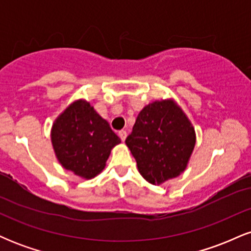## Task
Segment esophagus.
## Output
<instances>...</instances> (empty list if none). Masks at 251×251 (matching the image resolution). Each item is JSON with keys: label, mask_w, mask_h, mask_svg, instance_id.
<instances>
[{"label": "esophagus", "mask_w": 251, "mask_h": 251, "mask_svg": "<svg viewBox=\"0 0 251 251\" xmlns=\"http://www.w3.org/2000/svg\"><path fill=\"white\" fill-rule=\"evenodd\" d=\"M118 134H119V137H120V139L123 140H125L126 139V135H127V133H126V131H124V129H122V131H119L118 132Z\"/></svg>", "instance_id": "obj_1"}]
</instances>
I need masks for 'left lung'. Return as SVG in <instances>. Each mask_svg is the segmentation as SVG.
<instances>
[{"mask_svg": "<svg viewBox=\"0 0 251 251\" xmlns=\"http://www.w3.org/2000/svg\"><path fill=\"white\" fill-rule=\"evenodd\" d=\"M125 143L144 179L160 185L188 168L196 131L175 99H159L139 112Z\"/></svg>", "mask_w": 251, "mask_h": 251, "instance_id": "8db88e82", "label": "left lung"}]
</instances>
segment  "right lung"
Here are the masks:
<instances>
[{"label":"right lung","instance_id":"obj_1","mask_svg":"<svg viewBox=\"0 0 251 251\" xmlns=\"http://www.w3.org/2000/svg\"><path fill=\"white\" fill-rule=\"evenodd\" d=\"M50 140L57 162L82 179L102 172L112 149L122 143L85 99L74 100L56 117Z\"/></svg>","mask_w":251,"mask_h":251}]
</instances>
